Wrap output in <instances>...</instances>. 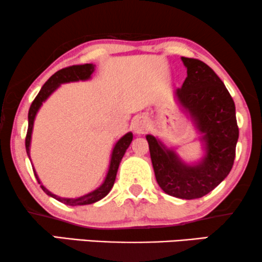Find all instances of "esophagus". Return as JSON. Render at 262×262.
<instances>
[{
    "label": "esophagus",
    "mask_w": 262,
    "mask_h": 262,
    "mask_svg": "<svg viewBox=\"0 0 262 262\" xmlns=\"http://www.w3.org/2000/svg\"><path fill=\"white\" fill-rule=\"evenodd\" d=\"M132 128L137 134H144L148 129V121L142 116H138L132 122Z\"/></svg>",
    "instance_id": "34e87169"
}]
</instances>
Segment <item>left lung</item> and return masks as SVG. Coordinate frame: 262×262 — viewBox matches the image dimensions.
I'll list each match as a JSON object with an SVG mask.
<instances>
[{"label":"left lung","mask_w":262,"mask_h":262,"mask_svg":"<svg viewBox=\"0 0 262 262\" xmlns=\"http://www.w3.org/2000/svg\"><path fill=\"white\" fill-rule=\"evenodd\" d=\"M181 60L187 77L175 97L201 132L204 157L187 164L154 135L146 139L160 187L173 197L194 200L213 191L232 169L239 130L234 101L219 76L198 59Z\"/></svg>","instance_id":"8db88e82"}]
</instances>
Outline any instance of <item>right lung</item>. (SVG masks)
Instances as JSON below:
<instances>
[{
    "instance_id": "right-lung-1",
    "label": "right lung",
    "mask_w": 262,
    "mask_h": 262,
    "mask_svg": "<svg viewBox=\"0 0 262 262\" xmlns=\"http://www.w3.org/2000/svg\"><path fill=\"white\" fill-rule=\"evenodd\" d=\"M94 68H95V65H93V64L69 66V68L61 69V70L55 72V74L51 76L48 81L43 84V87L41 88V91H39L37 97L35 98V100L32 101L31 106H30V110H29V116H28L29 127H28V133H26V139H25L26 154H28L29 158H30V144H31V134H32V128H34V121H35L36 115H37V112L39 110V107L42 106V102L47 100V98L49 97V95H51L52 93L62 83H69V82H77V81H85V79H89L91 78L93 72H94ZM132 140H133V134L129 132V133L123 135L120 140L116 142L114 150H112L110 165H108V170H107L106 177H105L104 183H102L100 186L97 188V190L89 192V193L84 194V196H81L77 198H62V197L57 196V194L52 193V192L48 191L47 188L43 186L41 181H39V179L37 177V174H36L34 167H32V169H34L35 177H36V179H37L38 184L41 185L42 190L45 191L48 196L55 198V200L61 202V203H64L66 205H72V207H75V205H85V204L95 203V202L100 201L101 198H104L108 193V192L111 191V188L115 184L118 167H120L122 158H123L125 151H127L129 145H130Z\"/></svg>"
}]
</instances>
